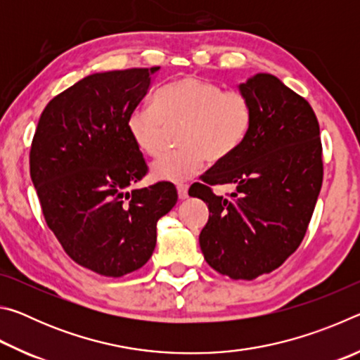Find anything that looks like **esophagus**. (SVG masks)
I'll use <instances>...</instances> for the list:
<instances>
[{"mask_svg":"<svg viewBox=\"0 0 360 360\" xmlns=\"http://www.w3.org/2000/svg\"><path fill=\"white\" fill-rule=\"evenodd\" d=\"M176 188H178V197L179 200H186L188 197V186L187 184H178L176 186Z\"/></svg>","mask_w":360,"mask_h":360,"instance_id":"1","label":"esophagus"}]
</instances>
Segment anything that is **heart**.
Wrapping results in <instances>:
<instances>
[{
    "label": "heart",
    "instance_id": "1",
    "mask_svg": "<svg viewBox=\"0 0 360 360\" xmlns=\"http://www.w3.org/2000/svg\"><path fill=\"white\" fill-rule=\"evenodd\" d=\"M179 124L181 149L158 155L150 165L157 181L182 182L198 173L206 158L221 162L238 150L251 130L252 106L241 92H224L214 82L186 76L163 85L154 103L133 108L127 130L139 150L155 155L167 127Z\"/></svg>",
    "mask_w": 360,
    "mask_h": 360
}]
</instances>
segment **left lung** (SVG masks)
Returning a JSON list of instances; mask_svg holds the SVG:
<instances>
[{
  "mask_svg": "<svg viewBox=\"0 0 360 360\" xmlns=\"http://www.w3.org/2000/svg\"><path fill=\"white\" fill-rule=\"evenodd\" d=\"M238 90L252 106L249 135L191 191L210 210L198 238L205 260L231 279H254L300 246L322 186V146L313 108L276 76L257 72ZM216 184L237 192L224 199L212 193Z\"/></svg>",
  "mask_w": 360,
  "mask_h": 360,
  "instance_id": "obj_1",
  "label": "left lung"
}]
</instances>
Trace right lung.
I'll return each mask as SVG.
<instances>
[{
  "label": "right lung",
  "instance_id": "obj_1",
  "mask_svg": "<svg viewBox=\"0 0 360 360\" xmlns=\"http://www.w3.org/2000/svg\"><path fill=\"white\" fill-rule=\"evenodd\" d=\"M158 70L85 76L49 101L34 131L30 174L49 229L76 264L103 276L141 268L158 219L178 202L169 182L127 191L148 173L127 119Z\"/></svg>",
  "mask_w": 360,
  "mask_h": 360
}]
</instances>
